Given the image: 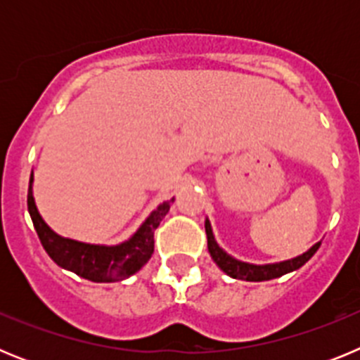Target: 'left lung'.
<instances>
[{
  "mask_svg": "<svg viewBox=\"0 0 360 360\" xmlns=\"http://www.w3.org/2000/svg\"><path fill=\"white\" fill-rule=\"evenodd\" d=\"M205 234H207V249L211 252L212 262L224 270L227 276L234 279H243V281H269V279L281 278V276L288 274V272H294V270L301 269L321 247V241H317V243L311 245L307 252L299 254V256L292 257V259H285V262L278 263H265V265H254V263L241 262V259L232 257L231 254H227L219 247L214 238V232H212L211 221L207 218H205Z\"/></svg>",
  "mask_w": 360,
  "mask_h": 360,
  "instance_id": "left-lung-1",
  "label": "left lung"
}]
</instances>
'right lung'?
Segmentation results:
<instances>
[{"mask_svg": "<svg viewBox=\"0 0 360 360\" xmlns=\"http://www.w3.org/2000/svg\"><path fill=\"white\" fill-rule=\"evenodd\" d=\"M34 171L30 174V186H28V212L34 221L37 236L46 254L61 269L70 270L73 274L81 276L94 283H115L128 279L135 272L142 269L149 262L153 250H155V229L160 225L164 216L169 212L171 203L174 198L162 202L142 225L133 232L128 240L117 245H98L84 243V241L72 240V238L59 236L56 231L46 225L43 216L39 214L34 200Z\"/></svg>", "mask_w": 360, "mask_h": 360, "instance_id": "1", "label": "right lung"}]
</instances>
